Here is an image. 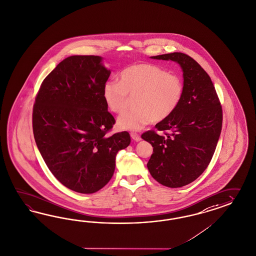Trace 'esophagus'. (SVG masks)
Wrapping results in <instances>:
<instances>
[{
  "label": "esophagus",
  "mask_w": 256,
  "mask_h": 256,
  "mask_svg": "<svg viewBox=\"0 0 256 256\" xmlns=\"http://www.w3.org/2000/svg\"><path fill=\"white\" fill-rule=\"evenodd\" d=\"M130 136H132V140H134L135 142H140V134L136 133V132H132V133H130Z\"/></svg>",
  "instance_id": "obj_1"
}]
</instances>
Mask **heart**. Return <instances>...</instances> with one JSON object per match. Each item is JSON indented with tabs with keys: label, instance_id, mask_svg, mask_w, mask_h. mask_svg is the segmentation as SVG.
Returning a JSON list of instances; mask_svg holds the SVG:
<instances>
[{
	"label": "heart",
	"instance_id": "1",
	"mask_svg": "<svg viewBox=\"0 0 256 256\" xmlns=\"http://www.w3.org/2000/svg\"><path fill=\"white\" fill-rule=\"evenodd\" d=\"M181 78L151 64H136L120 73V82L108 80L103 86V98L110 110L123 112L128 96L136 98V110L126 112L117 120L121 130H139L153 120H165L178 107L183 96Z\"/></svg>",
	"mask_w": 256,
	"mask_h": 256
}]
</instances>
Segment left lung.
<instances>
[{"instance_id":"obj_1","label":"left lung","mask_w":256,"mask_h":256,"mask_svg":"<svg viewBox=\"0 0 256 256\" xmlns=\"http://www.w3.org/2000/svg\"><path fill=\"white\" fill-rule=\"evenodd\" d=\"M156 60L178 62L183 72V96L178 107L156 124L160 132H144L142 139L153 146L148 168L163 186L180 188L198 178L215 152L222 126V110L208 74L181 52L156 55Z\"/></svg>"}]
</instances>
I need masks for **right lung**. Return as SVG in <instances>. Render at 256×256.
I'll use <instances>...</instances> for the list:
<instances>
[{
    "label": "right lung",
    "mask_w": 256,
    "mask_h": 256,
    "mask_svg": "<svg viewBox=\"0 0 256 256\" xmlns=\"http://www.w3.org/2000/svg\"><path fill=\"white\" fill-rule=\"evenodd\" d=\"M103 58L73 55L43 80L32 110L34 136L48 168L64 186L94 194L114 176L128 132L108 136L116 123L103 98L110 70Z\"/></svg>",
    "instance_id": "obj_1"
}]
</instances>
